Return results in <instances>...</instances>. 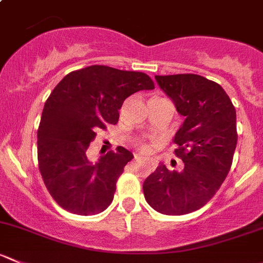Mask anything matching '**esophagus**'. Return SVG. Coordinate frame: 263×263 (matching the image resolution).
I'll return each mask as SVG.
<instances>
[{"label":"esophagus","instance_id":"34e87169","mask_svg":"<svg viewBox=\"0 0 263 263\" xmlns=\"http://www.w3.org/2000/svg\"><path fill=\"white\" fill-rule=\"evenodd\" d=\"M135 159H136V160H140V159H142V157H140L139 154H136V155H135ZM145 160H146V162H149L150 164L155 165V160H154V159H145Z\"/></svg>","mask_w":263,"mask_h":263}]
</instances>
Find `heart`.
Listing matches in <instances>:
<instances>
[{
	"mask_svg": "<svg viewBox=\"0 0 263 263\" xmlns=\"http://www.w3.org/2000/svg\"><path fill=\"white\" fill-rule=\"evenodd\" d=\"M139 149L141 150V152H147V150H149V146H147L146 144H144V142H140Z\"/></svg>",
	"mask_w": 263,
	"mask_h": 263,
	"instance_id": "obj_1",
	"label": "heart"
}]
</instances>
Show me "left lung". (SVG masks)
Listing matches in <instances>:
<instances>
[{
  "label": "left lung",
  "instance_id": "obj_1",
  "mask_svg": "<svg viewBox=\"0 0 263 263\" xmlns=\"http://www.w3.org/2000/svg\"><path fill=\"white\" fill-rule=\"evenodd\" d=\"M155 80L185 117L173 139L176 157L185 167L176 172L159 163L142 189L157 212L186 215L207 204L230 171L238 142L236 111L225 90L202 76H155Z\"/></svg>",
  "mask_w": 263,
  "mask_h": 263
}]
</instances>
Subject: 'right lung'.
<instances>
[{
  "label": "right lung",
  "instance_id": "obj_1",
  "mask_svg": "<svg viewBox=\"0 0 263 263\" xmlns=\"http://www.w3.org/2000/svg\"><path fill=\"white\" fill-rule=\"evenodd\" d=\"M153 88L145 73L105 65L70 72L53 88L37 131V157L46 189L63 210L91 216L110 205L117 181L134 155L119 146L93 164L87 149L99 129L117 124L128 96Z\"/></svg>",
  "mask_w": 263,
  "mask_h": 263
}]
</instances>
